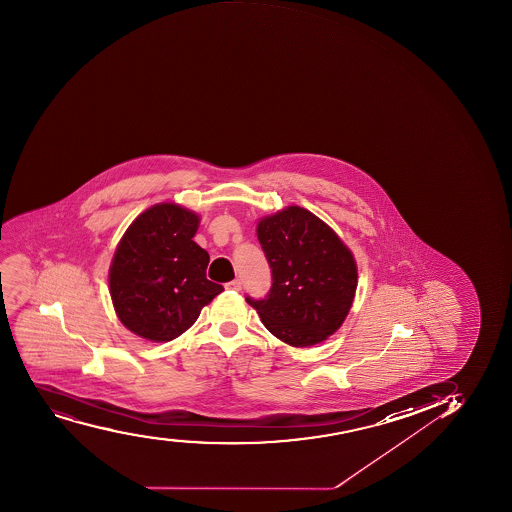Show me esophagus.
I'll return each instance as SVG.
<instances>
[{
    "label": "esophagus",
    "instance_id": "1",
    "mask_svg": "<svg viewBox=\"0 0 512 512\" xmlns=\"http://www.w3.org/2000/svg\"><path fill=\"white\" fill-rule=\"evenodd\" d=\"M225 287H227L228 290H237L238 292V290H242V280H232V282H228Z\"/></svg>",
    "mask_w": 512,
    "mask_h": 512
}]
</instances>
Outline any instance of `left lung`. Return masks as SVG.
<instances>
[{"label": "left lung", "instance_id": "left-lung-1", "mask_svg": "<svg viewBox=\"0 0 512 512\" xmlns=\"http://www.w3.org/2000/svg\"><path fill=\"white\" fill-rule=\"evenodd\" d=\"M257 237L272 269V287L265 299L247 297L248 304L285 344L324 342L344 324L354 302V255L327 223L297 205L260 218Z\"/></svg>", "mask_w": 512, "mask_h": 512}]
</instances>
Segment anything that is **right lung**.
Here are the masks:
<instances>
[{
    "instance_id": "right-lung-1",
    "label": "right lung",
    "mask_w": 512,
    "mask_h": 512,
    "mask_svg": "<svg viewBox=\"0 0 512 512\" xmlns=\"http://www.w3.org/2000/svg\"><path fill=\"white\" fill-rule=\"evenodd\" d=\"M198 223L197 213L158 203L123 233L108 282L118 319L138 337L177 339L222 292V285L207 279V250L192 240Z\"/></svg>"
}]
</instances>
